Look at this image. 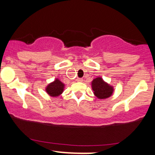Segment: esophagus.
<instances>
[{
  "label": "esophagus",
  "instance_id": "34e87169",
  "mask_svg": "<svg viewBox=\"0 0 155 155\" xmlns=\"http://www.w3.org/2000/svg\"><path fill=\"white\" fill-rule=\"evenodd\" d=\"M76 81H79V82H81V81H83V79L82 78H77V79H76Z\"/></svg>",
  "mask_w": 155,
  "mask_h": 155
}]
</instances>
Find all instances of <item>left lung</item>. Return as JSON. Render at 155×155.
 <instances>
[{"label":"left lung","mask_w":155,"mask_h":155,"mask_svg":"<svg viewBox=\"0 0 155 155\" xmlns=\"http://www.w3.org/2000/svg\"><path fill=\"white\" fill-rule=\"evenodd\" d=\"M92 87L95 95L99 99L107 98L112 95L113 92V88L99 77L92 81Z\"/></svg>","instance_id":"obj_1"}]
</instances>
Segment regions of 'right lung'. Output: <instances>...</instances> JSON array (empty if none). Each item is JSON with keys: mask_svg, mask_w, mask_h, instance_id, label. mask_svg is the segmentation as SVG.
<instances>
[{"mask_svg": "<svg viewBox=\"0 0 155 155\" xmlns=\"http://www.w3.org/2000/svg\"><path fill=\"white\" fill-rule=\"evenodd\" d=\"M64 84L60 80L57 79L52 83L49 84L47 87V92L51 97H57L59 96L63 92Z\"/></svg>", "mask_w": 155, "mask_h": 155, "instance_id": "add662e5", "label": "right lung"}]
</instances>
